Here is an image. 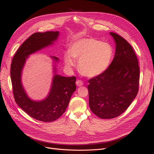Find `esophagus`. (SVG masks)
Wrapping results in <instances>:
<instances>
[{"instance_id":"34e87169","label":"esophagus","mask_w":154,"mask_h":154,"mask_svg":"<svg viewBox=\"0 0 154 154\" xmlns=\"http://www.w3.org/2000/svg\"><path fill=\"white\" fill-rule=\"evenodd\" d=\"M76 85H77V86H79V87H80V86H82V85H84V83H83V82L82 81V80H78L76 82Z\"/></svg>"}]
</instances>
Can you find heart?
Here are the masks:
<instances>
[{
  "label": "heart",
  "mask_w": 154,
  "mask_h": 154,
  "mask_svg": "<svg viewBox=\"0 0 154 154\" xmlns=\"http://www.w3.org/2000/svg\"><path fill=\"white\" fill-rule=\"evenodd\" d=\"M113 57L114 50L109 44L94 38H82L72 43L65 53L64 59L69 67H74L75 59H79V71L87 77H95L107 70Z\"/></svg>",
  "instance_id": "b5f03b06"
}]
</instances>
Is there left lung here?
I'll use <instances>...</instances> for the list:
<instances>
[{
    "mask_svg": "<svg viewBox=\"0 0 154 154\" xmlns=\"http://www.w3.org/2000/svg\"><path fill=\"white\" fill-rule=\"evenodd\" d=\"M116 42L114 58L102 74L88 80L91 111L103 119L124 112L139 91L140 69L132 46L123 37L110 32Z\"/></svg>",
    "mask_w": 154,
    "mask_h": 154,
    "instance_id": "obj_1",
    "label": "left lung"
}]
</instances>
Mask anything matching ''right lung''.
I'll return each mask as SVG.
<instances>
[{"label":"right lung","instance_id":"1","mask_svg":"<svg viewBox=\"0 0 154 154\" xmlns=\"http://www.w3.org/2000/svg\"><path fill=\"white\" fill-rule=\"evenodd\" d=\"M59 36V31L32 34L19 48L11 63V78L15 102L29 116L42 122H52L65 112L72 95L76 90V78L59 75L56 65L59 59L51 56L54 62V76L50 91L45 99L34 100L29 97L22 85V73L30 55L52 45Z\"/></svg>","mask_w":154,"mask_h":154}]
</instances>
